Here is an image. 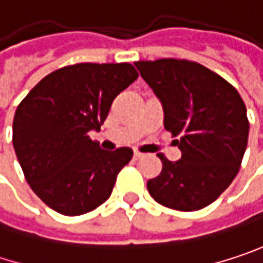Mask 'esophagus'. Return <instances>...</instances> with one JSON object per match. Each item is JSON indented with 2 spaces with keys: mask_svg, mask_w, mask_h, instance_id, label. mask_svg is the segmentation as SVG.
I'll return each mask as SVG.
<instances>
[{
  "mask_svg": "<svg viewBox=\"0 0 263 263\" xmlns=\"http://www.w3.org/2000/svg\"><path fill=\"white\" fill-rule=\"evenodd\" d=\"M143 157H144V154H141V152H138V151L134 152V158H135V160H140V158H143Z\"/></svg>",
  "mask_w": 263,
  "mask_h": 263,
  "instance_id": "34e87169",
  "label": "esophagus"
}]
</instances>
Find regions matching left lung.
<instances>
[{"mask_svg":"<svg viewBox=\"0 0 263 263\" xmlns=\"http://www.w3.org/2000/svg\"><path fill=\"white\" fill-rule=\"evenodd\" d=\"M164 109V128L174 137L181 160L158 155L163 169L147 181L161 205L195 212L207 207L239 172L250 123L237 89L204 65L185 59L135 62Z\"/></svg>","mask_w":263,"mask_h":263,"instance_id":"1","label":"left lung"}]
</instances>
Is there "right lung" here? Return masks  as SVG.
Returning <instances> with one entry per match:
<instances>
[{
    "mask_svg": "<svg viewBox=\"0 0 263 263\" xmlns=\"http://www.w3.org/2000/svg\"><path fill=\"white\" fill-rule=\"evenodd\" d=\"M138 78L128 62L76 64L45 76L18 105L13 147L31 190L54 212L79 216L103 204L132 149L89 138L112 100Z\"/></svg>",
    "mask_w": 263,
    "mask_h": 263,
    "instance_id": "right-lung-1",
    "label": "right lung"
}]
</instances>
